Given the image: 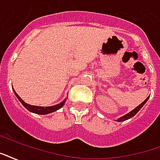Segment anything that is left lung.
<instances>
[{"label":"left lung","mask_w":160,"mask_h":160,"mask_svg":"<svg viewBox=\"0 0 160 160\" xmlns=\"http://www.w3.org/2000/svg\"><path fill=\"white\" fill-rule=\"evenodd\" d=\"M148 98H149V96H148V97H147V98H146V99H145L144 101H143V102H142V103L139 105V106H138L136 108H134V109L132 110V111H131L130 112H128V114H126V115L122 116V118H118V122H123V121H126V120H128V119H129V118H132V117H134V116L136 115V114H137V113L139 112V110L141 109V108H142L143 106H144V104L146 103V102H147V101L148 100Z\"/></svg>","instance_id":"left-lung-1"}]
</instances>
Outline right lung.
I'll use <instances>...</instances> for the list:
<instances>
[{
	"mask_svg": "<svg viewBox=\"0 0 160 160\" xmlns=\"http://www.w3.org/2000/svg\"><path fill=\"white\" fill-rule=\"evenodd\" d=\"M13 91H14V94L16 95V96L18 97V99L19 100V102L23 105V107H25L26 109L28 110L29 112L36 113V114H39V115H46V114H48V113L53 112H55L57 110L60 109L61 107L64 106L65 102H66V99H64L62 102L55 105V106H52V107H38V106H32V105L28 104V103H26L24 101H22V99L20 96L17 94V92H16L14 89H13Z\"/></svg>",
	"mask_w": 160,
	"mask_h": 160,
	"instance_id": "right-lung-1",
	"label": "right lung"
}]
</instances>
